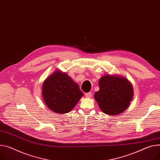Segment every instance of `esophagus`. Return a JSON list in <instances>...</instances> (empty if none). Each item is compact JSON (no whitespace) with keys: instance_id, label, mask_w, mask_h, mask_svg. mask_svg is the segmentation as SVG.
Wrapping results in <instances>:
<instances>
[{"instance_id":"obj_1","label":"esophagus","mask_w":160,"mask_h":160,"mask_svg":"<svg viewBox=\"0 0 160 160\" xmlns=\"http://www.w3.org/2000/svg\"><path fill=\"white\" fill-rule=\"evenodd\" d=\"M85 95H86V97H87L89 98V97H91L92 95V93H91V92H89V93H85Z\"/></svg>"}]
</instances>
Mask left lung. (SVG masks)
<instances>
[{
    "label": "left lung",
    "instance_id": "1",
    "mask_svg": "<svg viewBox=\"0 0 160 160\" xmlns=\"http://www.w3.org/2000/svg\"><path fill=\"white\" fill-rule=\"evenodd\" d=\"M99 85L94 98L102 111L109 115L124 112L133 97L131 82L122 76L105 75L99 79Z\"/></svg>",
    "mask_w": 160,
    "mask_h": 160
}]
</instances>
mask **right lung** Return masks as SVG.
Here are the masks:
<instances>
[{
  "instance_id": "1",
  "label": "right lung",
  "mask_w": 160,
  "mask_h": 160,
  "mask_svg": "<svg viewBox=\"0 0 160 160\" xmlns=\"http://www.w3.org/2000/svg\"><path fill=\"white\" fill-rule=\"evenodd\" d=\"M42 95L49 109L55 113L64 114L76 106L83 93L66 73L57 70L43 82Z\"/></svg>"
}]
</instances>
